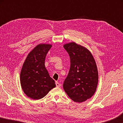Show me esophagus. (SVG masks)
<instances>
[{
	"mask_svg": "<svg viewBox=\"0 0 123 123\" xmlns=\"http://www.w3.org/2000/svg\"><path fill=\"white\" fill-rule=\"evenodd\" d=\"M56 86L57 87H61V85L60 84L59 82L56 81Z\"/></svg>",
	"mask_w": 123,
	"mask_h": 123,
	"instance_id": "obj_1",
	"label": "esophagus"
}]
</instances>
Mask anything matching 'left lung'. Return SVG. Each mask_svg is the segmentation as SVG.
Instances as JSON below:
<instances>
[{"mask_svg":"<svg viewBox=\"0 0 123 123\" xmlns=\"http://www.w3.org/2000/svg\"><path fill=\"white\" fill-rule=\"evenodd\" d=\"M70 57L69 73L63 82L64 91L75 102L81 103L93 96L98 82V72L92 54L75 42L63 45Z\"/></svg>","mask_w":123,"mask_h":123,"instance_id":"left-lung-1","label":"left lung"}]
</instances>
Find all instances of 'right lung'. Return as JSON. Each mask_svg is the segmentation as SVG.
Returning a JSON list of instances; mask_svg holds the SVG:
<instances>
[{
	"instance_id": "1",
	"label": "right lung",
	"mask_w": 123,
	"mask_h": 123,
	"mask_svg": "<svg viewBox=\"0 0 123 123\" xmlns=\"http://www.w3.org/2000/svg\"><path fill=\"white\" fill-rule=\"evenodd\" d=\"M52 45L40 44L28 54L20 74L22 88L27 96L38 100L45 97L56 87L45 67V59Z\"/></svg>"
}]
</instances>
